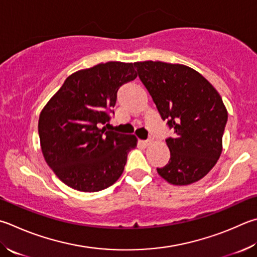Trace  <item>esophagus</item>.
Returning <instances> with one entry per match:
<instances>
[{"label":"esophagus","instance_id":"34e87169","mask_svg":"<svg viewBox=\"0 0 257 257\" xmlns=\"http://www.w3.org/2000/svg\"><path fill=\"white\" fill-rule=\"evenodd\" d=\"M142 143H143V145H145V146H148V145H151L152 141L151 139H147V141H143Z\"/></svg>","mask_w":257,"mask_h":257}]
</instances>
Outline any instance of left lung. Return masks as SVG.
<instances>
[{
	"label": "left lung",
	"instance_id": "1",
	"mask_svg": "<svg viewBox=\"0 0 257 257\" xmlns=\"http://www.w3.org/2000/svg\"><path fill=\"white\" fill-rule=\"evenodd\" d=\"M134 66L161 118L174 130V136L166 139L169 164L157 169L158 174L174 185L201 180L222 151L228 113L221 96L201 74L185 65L147 60Z\"/></svg>",
	"mask_w": 257,
	"mask_h": 257
}]
</instances>
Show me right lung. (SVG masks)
Returning a JSON list of instances; mask_svg holds the SVG:
<instances>
[{"instance_id":"right-lung-1","label":"right lung","mask_w":257,"mask_h":257,"mask_svg":"<svg viewBox=\"0 0 257 257\" xmlns=\"http://www.w3.org/2000/svg\"><path fill=\"white\" fill-rule=\"evenodd\" d=\"M137 77L133 63L108 62L69 75L39 116L41 151L65 184L83 192L109 188L122 174L134 135L109 130L116 92Z\"/></svg>"}]
</instances>
